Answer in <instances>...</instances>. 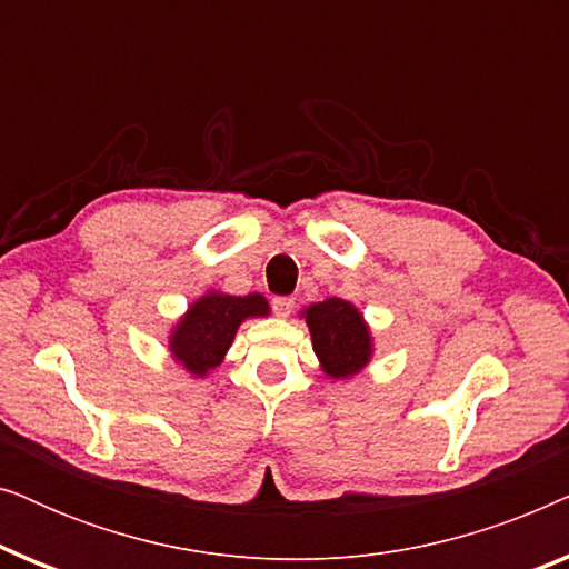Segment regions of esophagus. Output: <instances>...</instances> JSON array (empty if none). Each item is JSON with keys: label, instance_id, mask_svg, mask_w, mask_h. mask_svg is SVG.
I'll use <instances>...</instances> for the list:
<instances>
[{"label": "esophagus", "instance_id": "obj_1", "mask_svg": "<svg viewBox=\"0 0 569 569\" xmlns=\"http://www.w3.org/2000/svg\"><path fill=\"white\" fill-rule=\"evenodd\" d=\"M271 308H274V313L279 318H287V316L292 313V308H295V298H290V295H282V298L271 300Z\"/></svg>", "mask_w": 569, "mask_h": 569}]
</instances>
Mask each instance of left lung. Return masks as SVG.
Here are the masks:
<instances>
[{
  "mask_svg": "<svg viewBox=\"0 0 569 569\" xmlns=\"http://www.w3.org/2000/svg\"><path fill=\"white\" fill-rule=\"evenodd\" d=\"M313 349L331 378L355 376L370 360V333L352 302L329 298L306 310Z\"/></svg>",
  "mask_w": 569,
  "mask_h": 569,
  "instance_id": "8db88e82",
  "label": "left lung"
}]
</instances>
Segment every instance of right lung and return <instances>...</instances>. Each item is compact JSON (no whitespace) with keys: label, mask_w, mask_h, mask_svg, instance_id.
Returning a JSON list of instances; mask_svg holds the SVG:
<instances>
[{"label":"right lung","mask_w":569,"mask_h":569,"mask_svg":"<svg viewBox=\"0 0 569 569\" xmlns=\"http://www.w3.org/2000/svg\"><path fill=\"white\" fill-rule=\"evenodd\" d=\"M263 313H269V306L261 295H246V298L220 292L204 295L176 326L170 349H173L176 360L183 362L193 376H207L222 362V355L230 349L238 326L246 318Z\"/></svg>","instance_id":"right-lung-1"}]
</instances>
